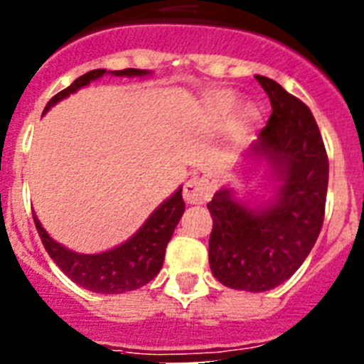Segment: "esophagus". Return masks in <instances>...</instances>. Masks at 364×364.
Here are the masks:
<instances>
[{"mask_svg": "<svg viewBox=\"0 0 364 364\" xmlns=\"http://www.w3.org/2000/svg\"><path fill=\"white\" fill-rule=\"evenodd\" d=\"M211 197V182L208 178H191L184 186V200L188 204H202Z\"/></svg>", "mask_w": 364, "mask_h": 364, "instance_id": "obj_1", "label": "esophagus"}]
</instances>
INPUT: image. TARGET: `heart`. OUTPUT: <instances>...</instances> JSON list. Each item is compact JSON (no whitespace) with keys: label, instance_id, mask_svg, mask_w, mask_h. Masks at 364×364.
<instances>
[{"label":"heart","instance_id":"heart-1","mask_svg":"<svg viewBox=\"0 0 364 364\" xmlns=\"http://www.w3.org/2000/svg\"><path fill=\"white\" fill-rule=\"evenodd\" d=\"M235 104H237V100H235V96L231 95V92H220V95H215L213 98L208 100V107H210V111L215 112V114H226V112H230L231 109L235 107ZM257 118H259L257 109H242V111L237 114V118H235V129L239 131V133H246V131L252 129L253 124L257 122Z\"/></svg>","mask_w":364,"mask_h":364}]
</instances>
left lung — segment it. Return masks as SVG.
<instances>
[{"mask_svg":"<svg viewBox=\"0 0 364 364\" xmlns=\"http://www.w3.org/2000/svg\"><path fill=\"white\" fill-rule=\"evenodd\" d=\"M272 102L257 151L281 175L277 200L259 213L233 200L228 189L208 204L213 230L210 266L228 288L272 290L290 279L319 237L328 189V154L314 114L277 82L255 76Z\"/></svg>","mask_w":364,"mask_h":364,"instance_id":"obj_1","label":"left lung"}]
</instances>
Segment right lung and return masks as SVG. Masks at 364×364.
I'll use <instances>...</instances> for the list:
<instances>
[{
    "label": "right lung",
    "mask_w": 364,
    "mask_h": 364,
    "mask_svg": "<svg viewBox=\"0 0 364 364\" xmlns=\"http://www.w3.org/2000/svg\"><path fill=\"white\" fill-rule=\"evenodd\" d=\"M104 74L105 69H95L80 76L78 80H74L67 89L49 100L43 112L49 111L60 100L78 91L80 87L91 83L92 80ZM112 74L114 76H144L147 70L122 69L114 70ZM184 210L186 204L182 198V189H178L147 218L146 224L134 237L111 252L98 253V255H82V253H73L70 250H65L45 233L34 213H32V218H34L38 235L47 253L70 281L96 294H124V291L142 288L151 279L159 275L164 264L167 242L171 240L173 231L180 217L184 215Z\"/></svg>",
    "instance_id": "obj_1"
}]
</instances>
